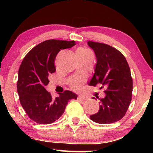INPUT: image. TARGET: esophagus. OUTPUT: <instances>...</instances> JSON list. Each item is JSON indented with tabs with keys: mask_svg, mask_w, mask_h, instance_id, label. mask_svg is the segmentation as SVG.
Masks as SVG:
<instances>
[{
	"mask_svg": "<svg viewBox=\"0 0 153 153\" xmlns=\"http://www.w3.org/2000/svg\"><path fill=\"white\" fill-rule=\"evenodd\" d=\"M77 99L78 100H85L87 99L86 97H83L82 95H79L78 97H77Z\"/></svg>",
	"mask_w": 153,
	"mask_h": 153,
	"instance_id": "esophagus-1",
	"label": "esophagus"
}]
</instances>
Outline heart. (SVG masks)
I'll return each mask as SVG.
<instances>
[{
  "label": "heart",
  "mask_w": 153,
  "mask_h": 153,
  "mask_svg": "<svg viewBox=\"0 0 153 153\" xmlns=\"http://www.w3.org/2000/svg\"><path fill=\"white\" fill-rule=\"evenodd\" d=\"M88 51L85 49V48H80L77 51V54H83V53H88ZM82 84H83V81L81 79H76L75 80L73 81L72 83H71V85H72L73 89H76V90H79L82 87Z\"/></svg>",
  "instance_id": "b5f03b06"
}]
</instances>
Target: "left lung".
<instances>
[{
  "instance_id": "left-lung-1",
  "label": "left lung",
  "mask_w": 153,
  "mask_h": 153,
  "mask_svg": "<svg viewBox=\"0 0 153 153\" xmlns=\"http://www.w3.org/2000/svg\"><path fill=\"white\" fill-rule=\"evenodd\" d=\"M87 45L95 52L97 58L95 73L89 84L95 87L101 84V88L106 89L105 97L99 99V112L91 115L90 119L102 124L114 123L123 118L131 102L130 69L124 56L116 48L93 41H88Z\"/></svg>"
}]
</instances>
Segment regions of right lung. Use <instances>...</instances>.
<instances>
[{
	"label": "right lung",
	"mask_w": 153,
	"mask_h": 153,
	"mask_svg": "<svg viewBox=\"0 0 153 153\" xmlns=\"http://www.w3.org/2000/svg\"><path fill=\"white\" fill-rule=\"evenodd\" d=\"M75 45L74 41H43L29 52L19 66L17 82L19 101L27 116L36 123H53L62 115L68 101L77 98L76 93L67 90L53 99L45 89L49 75L56 71L54 60L58 52Z\"/></svg>",
	"instance_id": "right-lung-1"
}]
</instances>
